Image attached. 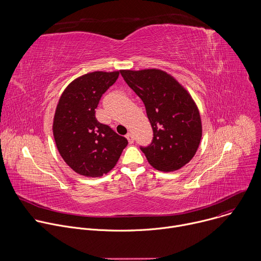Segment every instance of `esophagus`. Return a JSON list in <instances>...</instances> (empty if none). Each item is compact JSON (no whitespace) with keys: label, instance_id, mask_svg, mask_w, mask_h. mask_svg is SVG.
Here are the masks:
<instances>
[{"label":"esophagus","instance_id":"esophagus-1","mask_svg":"<svg viewBox=\"0 0 261 261\" xmlns=\"http://www.w3.org/2000/svg\"><path fill=\"white\" fill-rule=\"evenodd\" d=\"M126 138L128 139L129 143H133V142H134V137H133V135H132L131 133H128V134L126 135Z\"/></svg>","mask_w":261,"mask_h":261}]
</instances>
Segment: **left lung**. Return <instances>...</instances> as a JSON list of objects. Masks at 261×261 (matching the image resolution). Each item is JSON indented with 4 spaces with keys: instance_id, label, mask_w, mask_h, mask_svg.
<instances>
[{
    "instance_id": "left-lung-1",
    "label": "left lung",
    "mask_w": 261,
    "mask_h": 261,
    "mask_svg": "<svg viewBox=\"0 0 261 261\" xmlns=\"http://www.w3.org/2000/svg\"><path fill=\"white\" fill-rule=\"evenodd\" d=\"M120 72L142 100L153 129L151 144L140 146L148 163L167 172L190 162L199 146L202 126L199 110L187 90L159 69Z\"/></svg>"
}]
</instances>
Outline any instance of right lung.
<instances>
[{
  "label": "right lung",
  "mask_w": 261,
  "mask_h": 261,
  "mask_svg": "<svg viewBox=\"0 0 261 261\" xmlns=\"http://www.w3.org/2000/svg\"><path fill=\"white\" fill-rule=\"evenodd\" d=\"M119 71H95L74 80L57 105L53 132L58 151L79 174L98 177L113 169L128 140L97 121L95 109Z\"/></svg>",
  "instance_id": "right-lung-1"
}]
</instances>
